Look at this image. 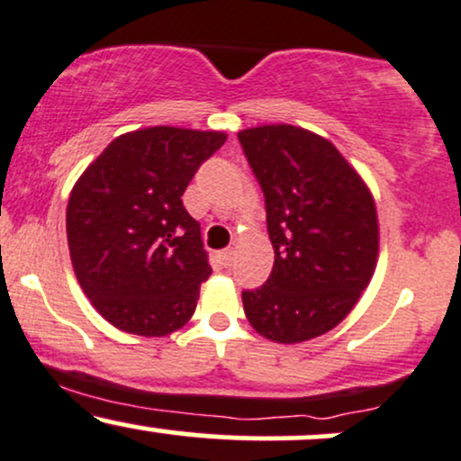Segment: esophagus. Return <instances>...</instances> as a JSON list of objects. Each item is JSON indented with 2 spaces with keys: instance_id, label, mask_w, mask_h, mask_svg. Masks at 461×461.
Here are the masks:
<instances>
[{
  "instance_id": "esophagus-1",
  "label": "esophagus",
  "mask_w": 461,
  "mask_h": 461,
  "mask_svg": "<svg viewBox=\"0 0 461 461\" xmlns=\"http://www.w3.org/2000/svg\"><path fill=\"white\" fill-rule=\"evenodd\" d=\"M234 256H236V251L234 249H223V251L219 253V258H221V262L225 264V267H230L231 262H234Z\"/></svg>"
}]
</instances>
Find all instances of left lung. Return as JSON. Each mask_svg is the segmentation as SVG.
I'll list each match as a JSON object with an SVG mask.
<instances>
[{
	"instance_id": "1",
	"label": "left lung",
	"mask_w": 461,
	"mask_h": 461,
	"mask_svg": "<svg viewBox=\"0 0 461 461\" xmlns=\"http://www.w3.org/2000/svg\"><path fill=\"white\" fill-rule=\"evenodd\" d=\"M267 203L271 277L242 293L251 327L279 345L322 336L353 310L379 256L375 199L330 140L297 125L238 131Z\"/></svg>"
}]
</instances>
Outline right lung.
I'll return each mask as SVG.
<instances>
[{"instance_id": "add662e5", "label": "right lung", "mask_w": 461, "mask_h": 461, "mask_svg": "<svg viewBox=\"0 0 461 461\" xmlns=\"http://www.w3.org/2000/svg\"><path fill=\"white\" fill-rule=\"evenodd\" d=\"M225 131L156 125L110 142L68 194L73 271L95 310L145 338L177 331L210 277L201 227L182 194Z\"/></svg>"}]
</instances>
